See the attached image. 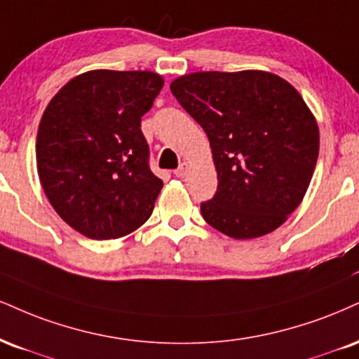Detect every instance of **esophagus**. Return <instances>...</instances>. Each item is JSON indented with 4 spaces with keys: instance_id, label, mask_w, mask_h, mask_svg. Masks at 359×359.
<instances>
[{
    "instance_id": "esophagus-1",
    "label": "esophagus",
    "mask_w": 359,
    "mask_h": 359,
    "mask_svg": "<svg viewBox=\"0 0 359 359\" xmlns=\"http://www.w3.org/2000/svg\"><path fill=\"white\" fill-rule=\"evenodd\" d=\"M187 170H189V163L182 162L179 165V168H177V170L174 172V174H175V177H179V179H184V177L187 175Z\"/></svg>"
}]
</instances>
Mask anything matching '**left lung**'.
Listing matches in <instances>:
<instances>
[{
    "instance_id": "8db88e82",
    "label": "left lung",
    "mask_w": 359,
    "mask_h": 359,
    "mask_svg": "<svg viewBox=\"0 0 359 359\" xmlns=\"http://www.w3.org/2000/svg\"><path fill=\"white\" fill-rule=\"evenodd\" d=\"M204 128L217 192L205 222L232 239H256L287 221L304 198L319 154V128L301 93L271 72H196L170 83Z\"/></svg>"
}]
</instances>
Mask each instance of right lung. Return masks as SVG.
<instances>
[{
  "mask_svg": "<svg viewBox=\"0 0 359 359\" xmlns=\"http://www.w3.org/2000/svg\"><path fill=\"white\" fill-rule=\"evenodd\" d=\"M162 86L154 72H85L43 111L41 187L56 214L85 237L118 239L152 214L163 182L149 167L140 120Z\"/></svg>",
  "mask_w": 359,
  "mask_h": 359,
  "instance_id": "1",
  "label": "right lung"
}]
</instances>
